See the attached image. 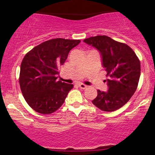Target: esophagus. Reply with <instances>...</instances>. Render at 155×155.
<instances>
[{"instance_id": "34e87169", "label": "esophagus", "mask_w": 155, "mask_h": 155, "mask_svg": "<svg viewBox=\"0 0 155 155\" xmlns=\"http://www.w3.org/2000/svg\"><path fill=\"white\" fill-rule=\"evenodd\" d=\"M78 86H79L81 89H83V90H84V89H85V88L87 87V86L85 85V84H82V83H79V84H78Z\"/></svg>"}]
</instances>
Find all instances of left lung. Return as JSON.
<instances>
[{
    "instance_id": "1",
    "label": "left lung",
    "mask_w": 155,
    "mask_h": 155,
    "mask_svg": "<svg viewBox=\"0 0 155 155\" xmlns=\"http://www.w3.org/2000/svg\"><path fill=\"white\" fill-rule=\"evenodd\" d=\"M100 53L102 66L107 71L108 90H97L92 102L104 111H114L128 102L136 91L140 76V62L130 46L107 36L84 39Z\"/></svg>"
}]
</instances>
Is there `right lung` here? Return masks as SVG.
Returning <instances> with one entry per match:
<instances>
[{"label":"right lung","instance_id":"right-lung-1","mask_svg":"<svg viewBox=\"0 0 155 155\" xmlns=\"http://www.w3.org/2000/svg\"><path fill=\"white\" fill-rule=\"evenodd\" d=\"M80 40L50 39L25 55L20 66L19 82L29 107L41 114L56 111L64 102L73 84L57 80L61 65Z\"/></svg>","mask_w":155,"mask_h":155}]
</instances>
